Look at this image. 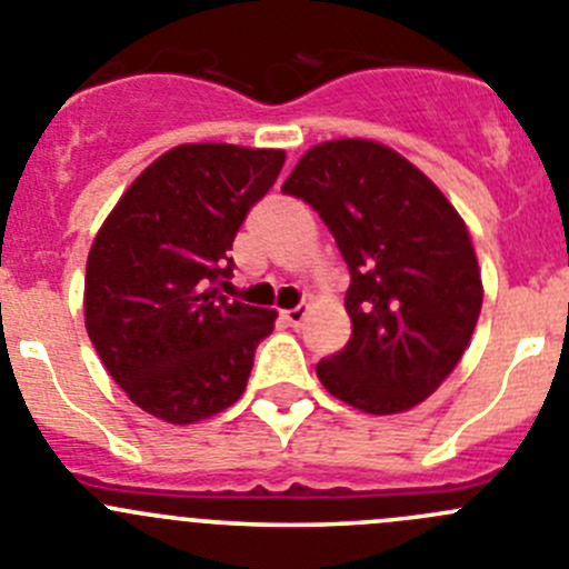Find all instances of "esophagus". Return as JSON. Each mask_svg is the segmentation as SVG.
I'll return each mask as SVG.
<instances>
[{"label": "esophagus", "mask_w": 569, "mask_h": 569, "mask_svg": "<svg viewBox=\"0 0 569 569\" xmlns=\"http://www.w3.org/2000/svg\"><path fill=\"white\" fill-rule=\"evenodd\" d=\"M306 315H309V306H297V309H289L283 311V320L289 322V326H302V320H306Z\"/></svg>", "instance_id": "obj_1"}]
</instances>
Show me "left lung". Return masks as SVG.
<instances>
[{"mask_svg":"<svg viewBox=\"0 0 569 569\" xmlns=\"http://www.w3.org/2000/svg\"><path fill=\"white\" fill-rule=\"evenodd\" d=\"M283 193L309 201L350 269V339L317 365L333 398L370 416L418 407L458 368L482 309L466 221L410 159L373 140L302 153Z\"/></svg>","mask_w":569,"mask_h":569,"instance_id":"1","label":"left lung"}]
</instances>
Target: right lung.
<instances>
[{"instance_id":"1","label":"right lung","mask_w":569,"mask_h":569,"mask_svg":"<svg viewBox=\"0 0 569 569\" xmlns=\"http://www.w3.org/2000/svg\"><path fill=\"white\" fill-rule=\"evenodd\" d=\"M280 148L184 142L153 159L106 216L87 258L83 317L100 362L148 416L196 423L247 390L278 311L221 295L249 207Z\"/></svg>"}]
</instances>
